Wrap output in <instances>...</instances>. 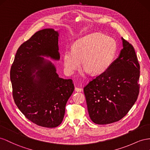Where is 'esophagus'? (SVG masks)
<instances>
[{
	"label": "esophagus",
	"mask_w": 150,
	"mask_h": 150,
	"mask_svg": "<svg viewBox=\"0 0 150 150\" xmlns=\"http://www.w3.org/2000/svg\"><path fill=\"white\" fill-rule=\"evenodd\" d=\"M75 91L76 92H82L83 91V88L80 87H75Z\"/></svg>",
	"instance_id": "obj_1"
}]
</instances>
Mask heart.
I'll return each instance as SVG.
<instances>
[{
	"mask_svg": "<svg viewBox=\"0 0 150 150\" xmlns=\"http://www.w3.org/2000/svg\"><path fill=\"white\" fill-rule=\"evenodd\" d=\"M116 52L117 43L114 38L101 33L91 34L76 40L71 49L64 51V71L67 75L74 74L82 61L85 66L83 74H102L112 65Z\"/></svg>",
	"mask_w": 150,
	"mask_h": 150,
	"instance_id": "1",
	"label": "heart"
}]
</instances>
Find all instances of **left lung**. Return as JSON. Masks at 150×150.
I'll return each instance as SVG.
<instances>
[{"label": "left lung", "instance_id": "left-lung-1", "mask_svg": "<svg viewBox=\"0 0 150 150\" xmlns=\"http://www.w3.org/2000/svg\"><path fill=\"white\" fill-rule=\"evenodd\" d=\"M121 40L122 49L117 58L83 88L90 118L97 125L120 120L138 97L139 64L133 46Z\"/></svg>", "mask_w": 150, "mask_h": 150}]
</instances>
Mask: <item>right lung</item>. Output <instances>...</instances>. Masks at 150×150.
I'll use <instances>...</instances> for the list:
<instances>
[{"label": "right lung", "mask_w": 150, "mask_h": 150, "mask_svg": "<svg viewBox=\"0 0 150 150\" xmlns=\"http://www.w3.org/2000/svg\"><path fill=\"white\" fill-rule=\"evenodd\" d=\"M58 36L51 28L36 32L20 46L11 68L16 105L29 121L45 127L60 125L74 91L72 80L59 77L54 64L43 58L59 60Z\"/></svg>", "instance_id": "right-lung-1"}]
</instances>
